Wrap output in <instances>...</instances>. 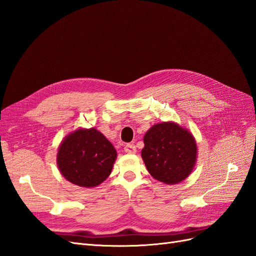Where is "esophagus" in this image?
Here are the masks:
<instances>
[{"instance_id": "1", "label": "esophagus", "mask_w": 256, "mask_h": 256, "mask_svg": "<svg viewBox=\"0 0 256 256\" xmlns=\"http://www.w3.org/2000/svg\"><path fill=\"white\" fill-rule=\"evenodd\" d=\"M124 150L127 154H134L136 152V147L134 144H127L125 147H124Z\"/></svg>"}]
</instances>
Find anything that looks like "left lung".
<instances>
[{
    "instance_id": "left-lung-1",
    "label": "left lung",
    "mask_w": 256,
    "mask_h": 256,
    "mask_svg": "<svg viewBox=\"0 0 256 256\" xmlns=\"http://www.w3.org/2000/svg\"><path fill=\"white\" fill-rule=\"evenodd\" d=\"M142 159L150 174L161 182L184 180L196 164L198 146L188 129L174 122L156 124L143 138Z\"/></svg>"
}]
</instances>
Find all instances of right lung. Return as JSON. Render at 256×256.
Segmentation results:
<instances>
[{
    "mask_svg": "<svg viewBox=\"0 0 256 256\" xmlns=\"http://www.w3.org/2000/svg\"><path fill=\"white\" fill-rule=\"evenodd\" d=\"M118 152L96 128H79L58 146L56 164L68 182L84 188L97 187L112 172Z\"/></svg>",
    "mask_w": 256,
    "mask_h": 256,
    "instance_id": "1",
    "label": "right lung"
}]
</instances>
